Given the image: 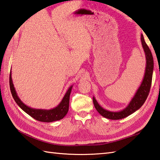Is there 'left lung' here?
<instances>
[{
    "mask_svg": "<svg viewBox=\"0 0 160 160\" xmlns=\"http://www.w3.org/2000/svg\"><path fill=\"white\" fill-rule=\"evenodd\" d=\"M141 42L145 53L146 67L144 76L140 87H138L134 96L132 98V99L129 102L127 106L124 109L119 111H111L105 109V108L100 106L93 96V101L94 107L102 116L107 119H110V120H120V119L127 118L128 115L133 113L134 112L141 108V107L145 102L146 100H147L151 86L154 62L151 50L148 48L147 43H146L144 36L142 34L141 35Z\"/></svg>",
    "mask_w": 160,
    "mask_h": 160,
    "instance_id": "8db88e82",
    "label": "left lung"
}]
</instances>
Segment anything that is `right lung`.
<instances>
[{"mask_svg": "<svg viewBox=\"0 0 160 160\" xmlns=\"http://www.w3.org/2000/svg\"><path fill=\"white\" fill-rule=\"evenodd\" d=\"M9 86L12 96L16 104L26 113H28L29 115H30V116L32 117L36 120L43 122H52L60 120L65 116L68 111H69V98L71 90H72L73 85L69 87V89H67V92L64 94L62 100H61L59 104L56 107L51 108V109H42V108H32L22 102V101L18 97V93H16L14 85L13 84L12 71L10 72L9 76Z\"/></svg>", "mask_w": 160, "mask_h": 160, "instance_id": "1", "label": "right lung"}]
</instances>
